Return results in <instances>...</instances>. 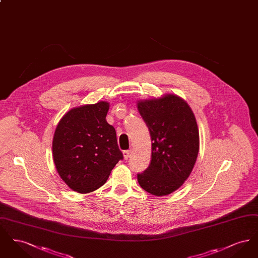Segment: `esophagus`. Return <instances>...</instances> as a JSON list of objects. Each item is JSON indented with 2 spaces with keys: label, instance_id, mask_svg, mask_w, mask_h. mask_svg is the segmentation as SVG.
<instances>
[{
  "label": "esophagus",
  "instance_id": "esophagus-1",
  "mask_svg": "<svg viewBox=\"0 0 258 258\" xmlns=\"http://www.w3.org/2000/svg\"><path fill=\"white\" fill-rule=\"evenodd\" d=\"M123 156L124 160H127V159L130 158V156H131V151H130V150H125V151H123Z\"/></svg>",
  "mask_w": 258,
  "mask_h": 258
}]
</instances>
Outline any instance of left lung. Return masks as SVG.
I'll return each instance as SVG.
<instances>
[{"label":"left lung","mask_w":258,"mask_h":258,"mask_svg":"<svg viewBox=\"0 0 258 258\" xmlns=\"http://www.w3.org/2000/svg\"><path fill=\"white\" fill-rule=\"evenodd\" d=\"M136 105L152 139L150 165L137 174V181L151 195L168 196L184 184L195 167L199 152L196 116L175 94L140 99Z\"/></svg>","instance_id":"1"}]
</instances>
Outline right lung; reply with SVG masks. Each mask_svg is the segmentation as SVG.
I'll use <instances>...</instances> for the list:
<instances>
[{
  "label": "right lung",
  "instance_id": "1",
  "mask_svg": "<svg viewBox=\"0 0 258 258\" xmlns=\"http://www.w3.org/2000/svg\"><path fill=\"white\" fill-rule=\"evenodd\" d=\"M109 106L108 101L101 100L74 107L56 126L53 161L61 180L76 192L98 189L123 159L116 131L106 121Z\"/></svg>",
  "mask_w": 258,
  "mask_h": 258
}]
</instances>
